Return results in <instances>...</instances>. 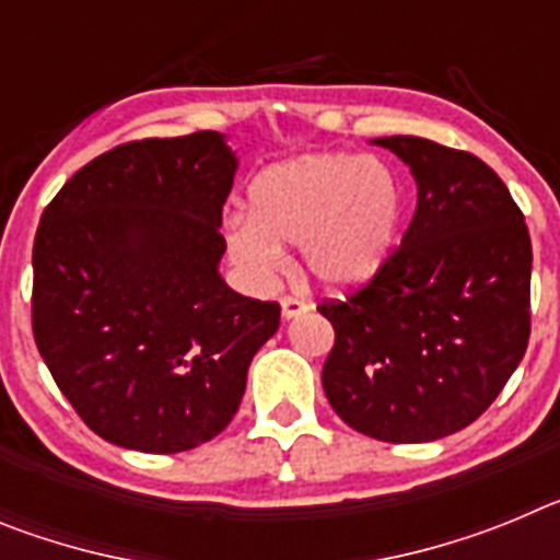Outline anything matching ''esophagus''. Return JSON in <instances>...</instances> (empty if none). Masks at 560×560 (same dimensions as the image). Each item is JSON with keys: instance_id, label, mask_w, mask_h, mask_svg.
I'll return each instance as SVG.
<instances>
[{"instance_id": "1", "label": "esophagus", "mask_w": 560, "mask_h": 560, "mask_svg": "<svg viewBox=\"0 0 560 560\" xmlns=\"http://www.w3.org/2000/svg\"><path fill=\"white\" fill-rule=\"evenodd\" d=\"M280 305H283L285 319L303 316L305 311H308V303H305V300H300V296H283V300H280Z\"/></svg>"}]
</instances>
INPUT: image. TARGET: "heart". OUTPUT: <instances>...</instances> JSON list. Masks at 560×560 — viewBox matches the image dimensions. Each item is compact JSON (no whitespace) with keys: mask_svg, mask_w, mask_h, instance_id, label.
Here are the masks:
<instances>
[{"mask_svg":"<svg viewBox=\"0 0 560 560\" xmlns=\"http://www.w3.org/2000/svg\"><path fill=\"white\" fill-rule=\"evenodd\" d=\"M404 196L384 162L355 153H305L252 182L249 215L224 224L230 257L252 277L275 275L283 246L325 289L368 283L398 237Z\"/></svg>","mask_w":560,"mask_h":560,"instance_id":"heart-1","label":"heart"}]
</instances>
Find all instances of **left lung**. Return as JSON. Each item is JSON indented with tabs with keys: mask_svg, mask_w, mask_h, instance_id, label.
Here are the masks:
<instances>
[{
	"mask_svg": "<svg viewBox=\"0 0 560 560\" xmlns=\"http://www.w3.org/2000/svg\"><path fill=\"white\" fill-rule=\"evenodd\" d=\"M418 182L398 249L368 285L325 300L336 341L330 407L384 443H429L491 407L530 341L533 246L524 215L479 156L420 137H381Z\"/></svg>",
	"mask_w": 560,
	"mask_h": 560,
	"instance_id": "left-lung-1",
	"label": "left lung"
}]
</instances>
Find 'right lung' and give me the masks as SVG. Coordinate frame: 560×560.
<instances>
[{"label": "right lung", "instance_id": "obj_1", "mask_svg": "<svg viewBox=\"0 0 560 560\" xmlns=\"http://www.w3.org/2000/svg\"><path fill=\"white\" fill-rule=\"evenodd\" d=\"M237 160L224 133L101 153L47 205L33 244V336L58 389L114 446L196 448L241 407L280 305L219 275Z\"/></svg>", "mask_w": 560, "mask_h": 560}]
</instances>
